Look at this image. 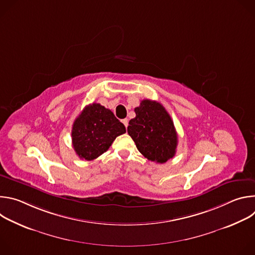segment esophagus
Listing matches in <instances>:
<instances>
[{
  "mask_svg": "<svg viewBox=\"0 0 255 255\" xmlns=\"http://www.w3.org/2000/svg\"><path fill=\"white\" fill-rule=\"evenodd\" d=\"M122 123L125 125V127L127 128V126H128V119H123L122 120Z\"/></svg>",
  "mask_w": 255,
  "mask_h": 255,
  "instance_id": "34e87169",
  "label": "esophagus"
}]
</instances>
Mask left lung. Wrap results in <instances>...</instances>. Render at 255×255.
I'll use <instances>...</instances> for the list:
<instances>
[{
	"instance_id": "left-lung-1",
	"label": "left lung",
	"mask_w": 255,
	"mask_h": 255,
	"mask_svg": "<svg viewBox=\"0 0 255 255\" xmlns=\"http://www.w3.org/2000/svg\"><path fill=\"white\" fill-rule=\"evenodd\" d=\"M134 111L136 117L129 121L127 131L140 153L157 163L172 158L177 134L165 108L158 102L143 100Z\"/></svg>"
}]
</instances>
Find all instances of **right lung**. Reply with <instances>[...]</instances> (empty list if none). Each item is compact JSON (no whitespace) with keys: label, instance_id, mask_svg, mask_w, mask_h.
Returning <instances> with one entry per match:
<instances>
[{"label":"right lung","instance_id":"add662e5","mask_svg":"<svg viewBox=\"0 0 255 255\" xmlns=\"http://www.w3.org/2000/svg\"><path fill=\"white\" fill-rule=\"evenodd\" d=\"M125 132V126L111 110L93 103L84 109L72 125V146L80 158L94 160Z\"/></svg>","mask_w":255,"mask_h":255}]
</instances>
